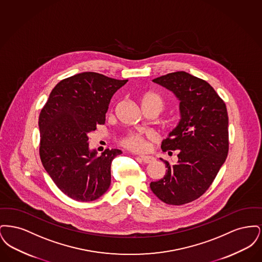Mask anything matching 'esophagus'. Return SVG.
Segmentation results:
<instances>
[{
	"mask_svg": "<svg viewBox=\"0 0 262 262\" xmlns=\"http://www.w3.org/2000/svg\"><path fill=\"white\" fill-rule=\"evenodd\" d=\"M140 160L145 164H148V163L153 162L154 161V157L152 156H148V155H140L139 156Z\"/></svg>",
	"mask_w": 262,
	"mask_h": 262,
	"instance_id": "esophagus-1",
	"label": "esophagus"
}]
</instances>
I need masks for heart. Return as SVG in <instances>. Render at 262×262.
Masks as SVG:
<instances>
[{
	"label": "heart",
	"mask_w": 262,
	"mask_h": 262,
	"mask_svg": "<svg viewBox=\"0 0 262 262\" xmlns=\"http://www.w3.org/2000/svg\"><path fill=\"white\" fill-rule=\"evenodd\" d=\"M141 105L142 106H155L160 111L164 107V100L162 97L154 92H148L142 95L141 97ZM123 145L128 149L133 151H142L146 148V141L145 138L141 134H129L124 137L122 141Z\"/></svg>",
	"instance_id": "1"
}]
</instances>
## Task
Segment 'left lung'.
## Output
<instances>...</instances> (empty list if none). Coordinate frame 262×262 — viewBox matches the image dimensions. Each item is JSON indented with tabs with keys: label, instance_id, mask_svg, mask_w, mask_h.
<instances>
[{
	"label": "left lung",
	"instance_id": "1",
	"mask_svg": "<svg viewBox=\"0 0 262 262\" xmlns=\"http://www.w3.org/2000/svg\"><path fill=\"white\" fill-rule=\"evenodd\" d=\"M152 81L180 100L181 119L161 144L163 151H178V162L170 165L160 158L166 165V174L151 182L150 188L163 202L182 205L201 196L224 164L229 151L227 108L208 82L186 72Z\"/></svg>",
	"mask_w": 262,
	"mask_h": 262
}]
</instances>
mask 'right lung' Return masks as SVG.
<instances>
[{"instance_id": "obj_1", "label": "right lung", "mask_w": 262, "mask_h": 262, "mask_svg": "<svg viewBox=\"0 0 262 262\" xmlns=\"http://www.w3.org/2000/svg\"><path fill=\"white\" fill-rule=\"evenodd\" d=\"M127 79L84 72L61 80L39 116L40 158L53 182L69 198L99 199L111 184V163L122 153L106 149L99 157L89 148L88 135L105 123L115 92Z\"/></svg>"}]
</instances>
